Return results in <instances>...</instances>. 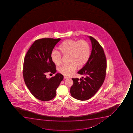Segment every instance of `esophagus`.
<instances>
[{
	"label": "esophagus",
	"instance_id": "1",
	"mask_svg": "<svg viewBox=\"0 0 133 133\" xmlns=\"http://www.w3.org/2000/svg\"><path fill=\"white\" fill-rule=\"evenodd\" d=\"M64 78H65V79H67V78H69V77H68L64 76Z\"/></svg>",
	"mask_w": 133,
	"mask_h": 133
}]
</instances>
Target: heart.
Masks as SVG:
<instances>
[{
	"mask_svg": "<svg viewBox=\"0 0 133 133\" xmlns=\"http://www.w3.org/2000/svg\"><path fill=\"white\" fill-rule=\"evenodd\" d=\"M59 51L63 55H69V64H63L58 69L61 74L71 76L76 71L78 66L82 67L87 63L91 55V48L84 40L68 39L60 45ZM53 62L58 65L62 62V55L59 51L53 50L51 54Z\"/></svg>",
	"mask_w": 133,
	"mask_h": 133,
	"instance_id": "obj_1",
	"label": "heart"
}]
</instances>
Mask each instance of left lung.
Wrapping results in <instances>:
<instances>
[{
    "label": "left lung",
    "instance_id": "1",
    "mask_svg": "<svg viewBox=\"0 0 133 133\" xmlns=\"http://www.w3.org/2000/svg\"><path fill=\"white\" fill-rule=\"evenodd\" d=\"M88 37L92 45L91 55L87 63L78 72L85 77H82L83 79L72 78L73 84L70 89L71 96L81 101L88 100L96 93L104 82L106 71L103 49L95 39Z\"/></svg>",
    "mask_w": 133,
    "mask_h": 133
}]
</instances>
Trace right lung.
<instances>
[{"label": "right lung", "instance_id": "add662e5", "mask_svg": "<svg viewBox=\"0 0 133 133\" xmlns=\"http://www.w3.org/2000/svg\"><path fill=\"white\" fill-rule=\"evenodd\" d=\"M61 38H42L35 41L24 58L23 75L24 81L32 95L38 100L48 101L55 97L56 89L63 80L60 73L49 79L47 73L56 72L51 54Z\"/></svg>", "mask_w": 133, "mask_h": 133}]
</instances>
